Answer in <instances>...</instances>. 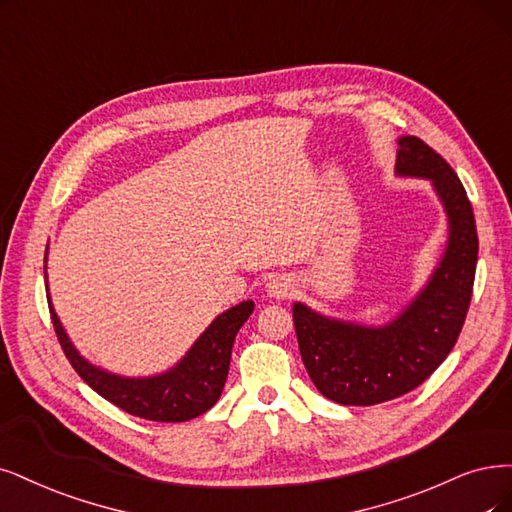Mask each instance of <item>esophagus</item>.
<instances>
[{
	"label": "esophagus",
	"instance_id": "obj_1",
	"mask_svg": "<svg viewBox=\"0 0 512 512\" xmlns=\"http://www.w3.org/2000/svg\"><path fill=\"white\" fill-rule=\"evenodd\" d=\"M295 291V278L289 274H276L268 282V295L274 299H289Z\"/></svg>",
	"mask_w": 512,
	"mask_h": 512
}]
</instances>
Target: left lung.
<instances>
[{"label": "left lung", "mask_w": 512, "mask_h": 512, "mask_svg": "<svg viewBox=\"0 0 512 512\" xmlns=\"http://www.w3.org/2000/svg\"><path fill=\"white\" fill-rule=\"evenodd\" d=\"M399 177L432 183L447 215V244L426 285L386 325L320 314L295 301L293 323L310 380L339 405L369 407L418 388L456 346L475 285V215L453 168L418 137H399Z\"/></svg>", "instance_id": "obj_1"}]
</instances>
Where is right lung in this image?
<instances>
[{
  "label": "right lung",
  "mask_w": 512,
  "mask_h": 512,
  "mask_svg": "<svg viewBox=\"0 0 512 512\" xmlns=\"http://www.w3.org/2000/svg\"><path fill=\"white\" fill-rule=\"evenodd\" d=\"M44 278L48 282L46 268ZM48 306L61 348L82 380L109 403L151 422H187L198 418L219 401L227 371H230L236 333L255 310L253 301L246 299L242 304L219 314L202 331L194 346L185 352L181 361L168 371L147 377H126L92 365L78 352L63 329L61 318L56 316L52 308L50 291Z\"/></svg>",
  "instance_id": "add662e5"
}]
</instances>
